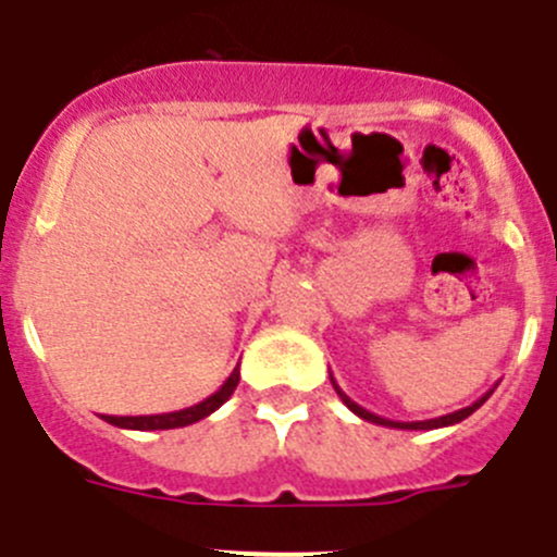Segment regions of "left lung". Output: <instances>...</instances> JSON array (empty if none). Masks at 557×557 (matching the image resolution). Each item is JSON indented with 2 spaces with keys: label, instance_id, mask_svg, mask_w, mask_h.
<instances>
[{
  "label": "left lung",
  "instance_id": "8db88e82",
  "mask_svg": "<svg viewBox=\"0 0 557 557\" xmlns=\"http://www.w3.org/2000/svg\"><path fill=\"white\" fill-rule=\"evenodd\" d=\"M329 376H332V373H329ZM332 385H334V391H337V396L343 398V405H346L348 410L354 412V416H359V418H362V421H371V424H379V426H393V430H441V426L460 424L462 418H469L471 412H474V410H480V407L485 405V398H488L491 393H494V387H491V391L485 393V396H480V398H476L474 405L462 407V410H455V412H449V416L430 418V421H391V418H382V416H376V412L366 410V407H359L357 401H351V398H348L346 393L339 391V385H337V382H334V376H332Z\"/></svg>",
  "mask_w": 557,
  "mask_h": 557
}]
</instances>
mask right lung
<instances>
[{
  "label": "right lung",
  "mask_w": 557,
  "mask_h": 557,
  "mask_svg": "<svg viewBox=\"0 0 557 557\" xmlns=\"http://www.w3.org/2000/svg\"><path fill=\"white\" fill-rule=\"evenodd\" d=\"M236 385H239V366L231 371V376L225 379L223 387H220L218 393H211L209 398H203L200 405H191L178 412H161V416H106V421L113 426H120V430H178V426H189L195 424V421H200V418L211 416L214 410H220V407L231 398V393L236 391Z\"/></svg>",
  "instance_id": "obj_1"
}]
</instances>
